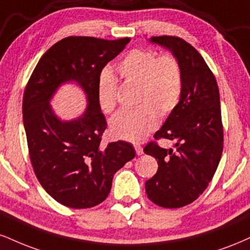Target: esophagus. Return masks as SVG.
I'll return each mask as SVG.
<instances>
[{
	"label": "esophagus",
	"instance_id": "1",
	"mask_svg": "<svg viewBox=\"0 0 250 250\" xmlns=\"http://www.w3.org/2000/svg\"><path fill=\"white\" fill-rule=\"evenodd\" d=\"M134 148H135V151H136V154L138 156H141L143 154V148L140 146V144H134Z\"/></svg>",
	"mask_w": 250,
	"mask_h": 250
}]
</instances>
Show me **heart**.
<instances>
[{
	"mask_svg": "<svg viewBox=\"0 0 250 250\" xmlns=\"http://www.w3.org/2000/svg\"><path fill=\"white\" fill-rule=\"evenodd\" d=\"M117 71L125 83L138 85L136 101L140 106L116 113L110 120L109 131L119 140L141 142L157 127V112L165 116L178 104L183 89L182 67L176 57L136 49L117 64ZM116 94V79L108 71L102 72L98 83L102 112H113Z\"/></svg>",
	"mask_w": 250,
	"mask_h": 250,
	"instance_id": "heart-1",
	"label": "heart"
}]
</instances>
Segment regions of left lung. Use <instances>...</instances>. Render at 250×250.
Returning a JSON list of instances; mask_svg holds the SVG:
<instances>
[{
  "mask_svg": "<svg viewBox=\"0 0 250 250\" xmlns=\"http://www.w3.org/2000/svg\"><path fill=\"white\" fill-rule=\"evenodd\" d=\"M150 42L171 51L183 74L179 102L154 135L155 140L176 141L164 149L155 142L144 148L157 159L158 170L146 182V195L156 205L178 208L188 205L206 190L220 162L224 146L218 83L206 62L191 44L172 36Z\"/></svg>",
  "mask_w": 250,
  "mask_h": 250,
  "instance_id": "obj_1",
  "label": "left lung"
}]
</instances>
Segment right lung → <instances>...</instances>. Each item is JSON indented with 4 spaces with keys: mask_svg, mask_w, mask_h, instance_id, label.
<instances>
[{
    "mask_svg": "<svg viewBox=\"0 0 250 250\" xmlns=\"http://www.w3.org/2000/svg\"><path fill=\"white\" fill-rule=\"evenodd\" d=\"M130 39L107 41L67 37L39 59L23 96V123L32 167L44 190L62 205L89 208L102 203L113 177L135 157L130 143L101 146L107 122L98 102L102 68L121 53ZM74 82L86 95L87 107L64 122L49 101L64 83Z\"/></svg>",
    "mask_w": 250,
    "mask_h": 250,
    "instance_id": "right-lung-1",
    "label": "right lung"
}]
</instances>
